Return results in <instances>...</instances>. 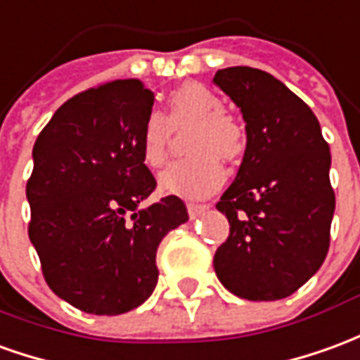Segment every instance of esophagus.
<instances>
[{"instance_id":"34e87169","label":"esophagus","mask_w":360,"mask_h":360,"mask_svg":"<svg viewBox=\"0 0 360 360\" xmlns=\"http://www.w3.org/2000/svg\"><path fill=\"white\" fill-rule=\"evenodd\" d=\"M187 210L191 218H197V216L202 214L205 210H208V205H195V202H188Z\"/></svg>"}]
</instances>
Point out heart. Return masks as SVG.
<instances>
[{
    "mask_svg": "<svg viewBox=\"0 0 360 360\" xmlns=\"http://www.w3.org/2000/svg\"><path fill=\"white\" fill-rule=\"evenodd\" d=\"M187 150L193 152L173 162L160 175V187L167 195L200 198L222 185L226 160L245 152V127L233 115L222 110V99L200 84H183L167 95V110L150 112L144 120L140 152L148 167H160L167 158L172 130L187 127Z\"/></svg>",
    "mask_w": 360,
    "mask_h": 360,
    "instance_id": "1",
    "label": "heart"
}]
</instances>
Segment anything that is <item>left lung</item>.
Masks as SVG:
<instances>
[{
    "mask_svg": "<svg viewBox=\"0 0 360 360\" xmlns=\"http://www.w3.org/2000/svg\"><path fill=\"white\" fill-rule=\"evenodd\" d=\"M214 84L245 120V154L216 208L230 236L214 271L245 300H281L318 273L329 250L335 193L328 142L306 103L257 68L218 70Z\"/></svg>",
    "mask_w": 360,
    "mask_h": 360,
    "instance_id": "1",
    "label": "left lung"
}]
</instances>
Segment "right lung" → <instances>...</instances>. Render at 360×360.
Listing matches in <instances>:
<instances>
[{"instance_id":"1","label":"right lung","mask_w":360,"mask_h":360,"mask_svg":"<svg viewBox=\"0 0 360 360\" xmlns=\"http://www.w3.org/2000/svg\"><path fill=\"white\" fill-rule=\"evenodd\" d=\"M154 93L117 79L68 99L32 148L29 238L46 285L74 308L117 316L158 285V245L188 220L175 195L142 208L155 188L140 138Z\"/></svg>"}]
</instances>
